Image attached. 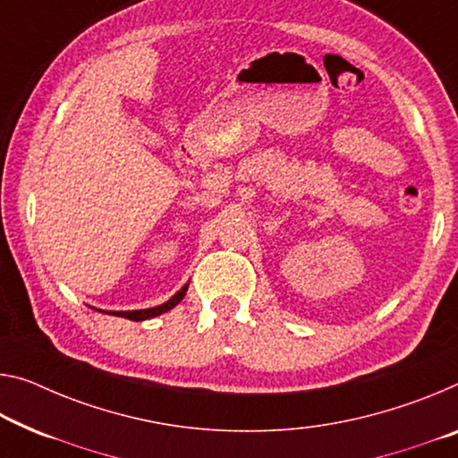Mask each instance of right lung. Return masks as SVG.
Wrapping results in <instances>:
<instances>
[{
  "mask_svg": "<svg viewBox=\"0 0 458 458\" xmlns=\"http://www.w3.org/2000/svg\"><path fill=\"white\" fill-rule=\"evenodd\" d=\"M186 291H188V284H184L180 288L178 293L174 294V297L164 302V305H157V307H151V309H140V311H110L112 315H118V318H124V319H131V321H145V319H151V318H157V315L170 311L174 309L178 302L186 297Z\"/></svg>",
  "mask_w": 458,
  "mask_h": 458,
  "instance_id": "1",
  "label": "right lung"
}]
</instances>
